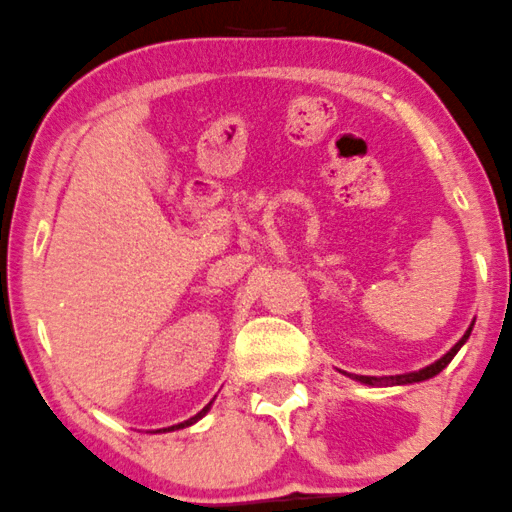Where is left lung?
<instances>
[{
    "mask_svg": "<svg viewBox=\"0 0 512 512\" xmlns=\"http://www.w3.org/2000/svg\"><path fill=\"white\" fill-rule=\"evenodd\" d=\"M469 336H471V326H469V331H466L464 336H461V341L456 343V346L451 348L449 353L441 355L439 360H434V363L427 365V368L414 370V373L390 375V378H370V375H351V378H355V380H358V383H365V385H410V383H422V380H429V378H434V375H439L441 370H444L446 365L451 363V358H454V355L459 353V348L464 346L466 341H469Z\"/></svg>",
    "mask_w": 512,
    "mask_h": 512,
    "instance_id": "1",
    "label": "left lung"
}]
</instances>
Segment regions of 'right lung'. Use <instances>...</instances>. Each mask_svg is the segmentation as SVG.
<instances>
[{
	"instance_id": "add662e5",
	"label": "right lung",
	"mask_w": 512,
	"mask_h": 512,
	"mask_svg": "<svg viewBox=\"0 0 512 512\" xmlns=\"http://www.w3.org/2000/svg\"><path fill=\"white\" fill-rule=\"evenodd\" d=\"M211 405H213V402H211ZM211 405H206V407H203V410H201V412H198V414H196V417L186 419V422H181V424H174V427H169V429H157V432H174V429H184V427H191V424H193V422H198V419H201V417H203V414H206L208 410H211Z\"/></svg>"
}]
</instances>
